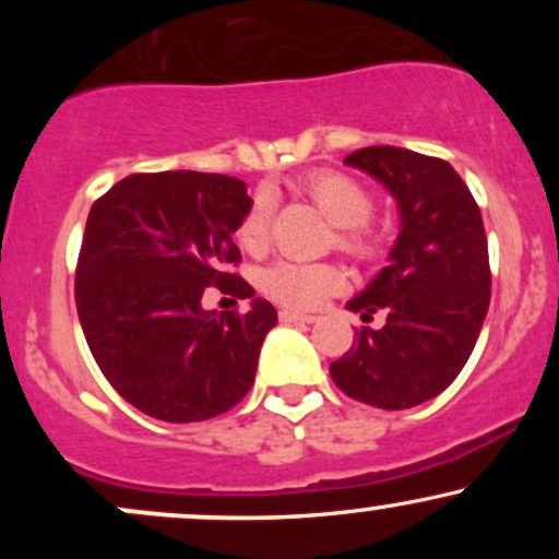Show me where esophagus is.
I'll list each match as a JSON object with an SVG mask.
<instances>
[{
    "instance_id": "34e87169",
    "label": "esophagus",
    "mask_w": 559,
    "mask_h": 559,
    "mask_svg": "<svg viewBox=\"0 0 559 559\" xmlns=\"http://www.w3.org/2000/svg\"><path fill=\"white\" fill-rule=\"evenodd\" d=\"M281 323H316L318 316H307V312H299V310H288V307H284V310L278 312Z\"/></svg>"
}]
</instances>
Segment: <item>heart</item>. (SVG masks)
I'll list each match as a JSON object with an SVG mask.
<instances>
[{"label":"heart","mask_w":559,"mask_h":559,"mask_svg":"<svg viewBox=\"0 0 559 559\" xmlns=\"http://www.w3.org/2000/svg\"><path fill=\"white\" fill-rule=\"evenodd\" d=\"M299 191L310 197L320 213L338 228L336 243L344 252L355 254V258L373 252V236L365 223L373 213V194L357 178L333 170H318L299 183ZM267 215H271V199L267 194H258L236 228V239L247 252H260L265 243ZM342 284V271L329 262L305 265V262L278 260L260 273V288L267 297L286 307H299V310L318 307L325 297L338 292Z\"/></svg>","instance_id":"1"}]
</instances>
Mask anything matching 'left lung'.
<instances>
[{
    "label": "left lung",
    "mask_w": 559,
    "mask_h": 559,
    "mask_svg": "<svg viewBox=\"0 0 559 559\" xmlns=\"http://www.w3.org/2000/svg\"><path fill=\"white\" fill-rule=\"evenodd\" d=\"M394 197L400 234L389 265L346 301L362 320L386 312L383 329H362L331 378L352 400L407 409L439 396L465 368L489 312L491 273L480 210L444 159L400 146H365L344 159Z\"/></svg>",
    "instance_id": "8db88e82"
}]
</instances>
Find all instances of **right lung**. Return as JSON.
<instances>
[{"mask_svg":"<svg viewBox=\"0 0 559 559\" xmlns=\"http://www.w3.org/2000/svg\"><path fill=\"white\" fill-rule=\"evenodd\" d=\"M249 204L239 178L165 170L123 178L88 213L75 267L83 336L112 389L150 418L210 420L252 389L278 312L228 273ZM207 285L250 310L204 311Z\"/></svg>","mask_w":559,"mask_h":559,"instance_id":"add662e5","label":"right lung"}]
</instances>
